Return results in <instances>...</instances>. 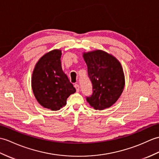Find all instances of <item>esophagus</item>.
Returning a JSON list of instances; mask_svg holds the SVG:
<instances>
[{
  "label": "esophagus",
  "instance_id": "esophagus-1",
  "mask_svg": "<svg viewBox=\"0 0 159 159\" xmlns=\"http://www.w3.org/2000/svg\"><path fill=\"white\" fill-rule=\"evenodd\" d=\"M75 87L76 88V92H79V91H80V86L78 84H75Z\"/></svg>",
  "mask_w": 159,
  "mask_h": 159
}]
</instances>
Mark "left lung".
Instances as JSON below:
<instances>
[{
    "instance_id": "1",
    "label": "left lung",
    "mask_w": 159,
    "mask_h": 159,
    "mask_svg": "<svg viewBox=\"0 0 159 159\" xmlns=\"http://www.w3.org/2000/svg\"><path fill=\"white\" fill-rule=\"evenodd\" d=\"M93 93L87 101L95 110L110 108L123 93L125 75L119 61L102 50L83 53Z\"/></svg>"
}]
</instances>
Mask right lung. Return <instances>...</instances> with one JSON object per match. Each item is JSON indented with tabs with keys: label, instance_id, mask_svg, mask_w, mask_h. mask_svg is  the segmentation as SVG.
I'll list each match as a JSON object with an SVG mask.
<instances>
[{
	"label": "right lung",
	"instance_id": "add662e5",
	"mask_svg": "<svg viewBox=\"0 0 159 159\" xmlns=\"http://www.w3.org/2000/svg\"><path fill=\"white\" fill-rule=\"evenodd\" d=\"M61 55L60 49L45 53L36 63L32 76V88L36 100L44 108L54 111L64 107L67 98L76 92L62 70Z\"/></svg>",
	"mask_w": 159,
	"mask_h": 159
}]
</instances>
